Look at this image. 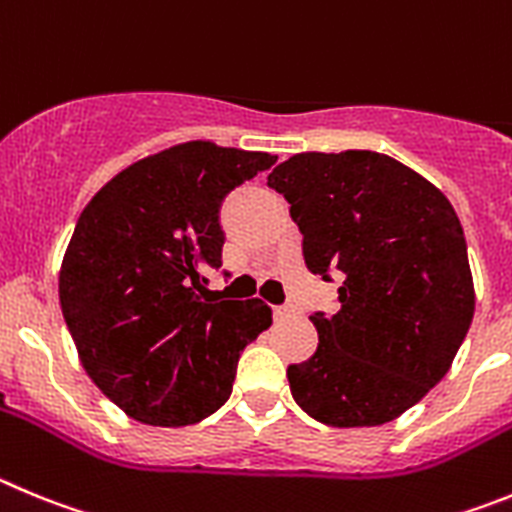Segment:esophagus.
<instances>
[{"mask_svg": "<svg viewBox=\"0 0 512 512\" xmlns=\"http://www.w3.org/2000/svg\"><path fill=\"white\" fill-rule=\"evenodd\" d=\"M296 313V308L290 306V303H283V306H275V319H288V316H293Z\"/></svg>", "mask_w": 512, "mask_h": 512, "instance_id": "34e87169", "label": "esophagus"}]
</instances>
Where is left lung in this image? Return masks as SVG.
<instances>
[{
	"mask_svg": "<svg viewBox=\"0 0 512 512\" xmlns=\"http://www.w3.org/2000/svg\"><path fill=\"white\" fill-rule=\"evenodd\" d=\"M267 186L283 193L313 275L339 280L313 311L319 347L288 367L293 400L326 426H380L449 372L474 313L467 242L444 193L388 155L301 153Z\"/></svg>",
	"mask_w": 512,
	"mask_h": 512,
	"instance_id": "obj_1",
	"label": "left lung"
}]
</instances>
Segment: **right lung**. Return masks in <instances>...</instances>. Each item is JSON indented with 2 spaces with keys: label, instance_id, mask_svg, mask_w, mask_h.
<instances>
[{
  "label": "right lung",
  "instance_id": "1",
  "mask_svg": "<svg viewBox=\"0 0 512 512\" xmlns=\"http://www.w3.org/2000/svg\"><path fill=\"white\" fill-rule=\"evenodd\" d=\"M275 155L186 142L122 170L78 216L61 308L96 388L150 426H188L232 395L239 352L273 324L262 301H216L222 204Z\"/></svg>",
  "mask_w": 512,
  "mask_h": 512
}]
</instances>
